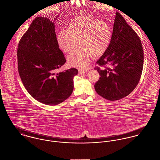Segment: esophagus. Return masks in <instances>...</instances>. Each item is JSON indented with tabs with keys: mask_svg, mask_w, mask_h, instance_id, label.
I'll return each instance as SVG.
<instances>
[{
	"mask_svg": "<svg viewBox=\"0 0 160 160\" xmlns=\"http://www.w3.org/2000/svg\"><path fill=\"white\" fill-rule=\"evenodd\" d=\"M87 71H88L87 69H79V72L81 74H85Z\"/></svg>",
	"mask_w": 160,
	"mask_h": 160,
	"instance_id": "34e87169",
	"label": "esophagus"
}]
</instances>
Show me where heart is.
Instances as JSON below:
<instances>
[{"label": "heart", "mask_w": 160, "mask_h": 160, "mask_svg": "<svg viewBox=\"0 0 160 160\" xmlns=\"http://www.w3.org/2000/svg\"><path fill=\"white\" fill-rule=\"evenodd\" d=\"M112 39V28L109 23L92 17L76 18L67 29L60 31L57 41L65 53L72 52L67 57L69 65L86 68L95 58L102 56L108 50Z\"/></svg>", "instance_id": "heart-1"}]
</instances>
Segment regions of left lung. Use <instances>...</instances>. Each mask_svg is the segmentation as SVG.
I'll return each instance as SVG.
<instances>
[{
    "mask_svg": "<svg viewBox=\"0 0 160 160\" xmlns=\"http://www.w3.org/2000/svg\"><path fill=\"white\" fill-rule=\"evenodd\" d=\"M97 63L112 67L95 68L100 77L94 88L101 97L118 100L136 88L143 69V47L136 32L118 12L116 13L110 45Z\"/></svg>",
    "mask_w": 160,
    "mask_h": 160,
    "instance_id": "obj_1",
    "label": "left lung"
}]
</instances>
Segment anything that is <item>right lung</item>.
I'll use <instances>...</instances> for the list:
<instances>
[{
  "label": "right lung",
  "mask_w": 160,
  "mask_h": 160,
  "mask_svg": "<svg viewBox=\"0 0 160 160\" xmlns=\"http://www.w3.org/2000/svg\"><path fill=\"white\" fill-rule=\"evenodd\" d=\"M47 17H36L20 39L17 50L18 69L23 85L38 102L57 105L71 95L76 68L56 73L66 59L59 48L55 22Z\"/></svg>",
  "instance_id": "right-lung-1"
}]
</instances>
